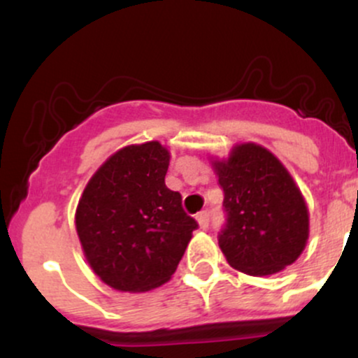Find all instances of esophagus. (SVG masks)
I'll list each match as a JSON object with an SVG mask.
<instances>
[{
	"instance_id": "esophagus-1",
	"label": "esophagus",
	"mask_w": 358,
	"mask_h": 358,
	"mask_svg": "<svg viewBox=\"0 0 358 358\" xmlns=\"http://www.w3.org/2000/svg\"><path fill=\"white\" fill-rule=\"evenodd\" d=\"M195 219H196V222H199L200 229H207L208 227V212L207 210L196 213Z\"/></svg>"
}]
</instances>
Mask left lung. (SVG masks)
<instances>
[{
    "mask_svg": "<svg viewBox=\"0 0 358 358\" xmlns=\"http://www.w3.org/2000/svg\"><path fill=\"white\" fill-rule=\"evenodd\" d=\"M212 168L224 190L227 224L219 245L234 269L269 276L293 264L306 248L310 213L285 165L256 143H241Z\"/></svg>",
    "mask_w": 358,
    "mask_h": 358,
    "instance_id": "8db88e82",
    "label": "left lung"
}]
</instances>
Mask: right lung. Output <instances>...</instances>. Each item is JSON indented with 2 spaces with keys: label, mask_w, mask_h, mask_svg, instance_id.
I'll return each instance as SVG.
<instances>
[{
  "label": "right lung",
  "mask_w": 358,
  "mask_h": 358,
  "mask_svg": "<svg viewBox=\"0 0 358 358\" xmlns=\"http://www.w3.org/2000/svg\"><path fill=\"white\" fill-rule=\"evenodd\" d=\"M168 165L159 141L124 146L82 192L77 236L89 266L113 289L146 293L170 281L199 227L182 195L165 185Z\"/></svg>",
  "instance_id": "right-lung-1"
}]
</instances>
